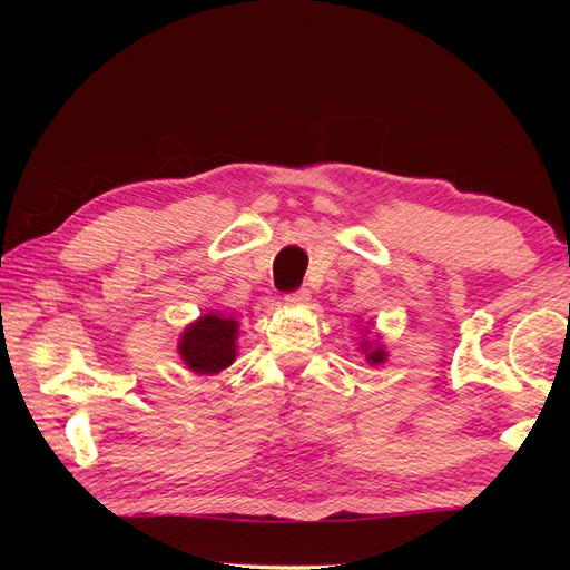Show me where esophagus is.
Returning a JSON list of instances; mask_svg holds the SVG:
<instances>
[{"label":"esophagus","mask_w":570,"mask_h":570,"mask_svg":"<svg viewBox=\"0 0 570 570\" xmlns=\"http://www.w3.org/2000/svg\"><path fill=\"white\" fill-rule=\"evenodd\" d=\"M308 298H312V296H308V292H306V288H302V292H294V294H288L286 296V304L288 306H306L308 304Z\"/></svg>","instance_id":"esophagus-1"}]
</instances>
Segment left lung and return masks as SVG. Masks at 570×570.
Wrapping results in <instances>:
<instances>
[{"label": "left lung", "instance_id": "8db88e82", "mask_svg": "<svg viewBox=\"0 0 570 570\" xmlns=\"http://www.w3.org/2000/svg\"><path fill=\"white\" fill-rule=\"evenodd\" d=\"M362 342H360V352L364 354V360H366V364H372V366H380V364H384L387 362V350H384V344L380 342V334H374V336H366L370 334V330H366V326H362Z\"/></svg>", "mask_w": 570, "mask_h": 570}]
</instances>
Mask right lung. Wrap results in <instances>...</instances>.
<instances>
[{
	"label": "right lung",
	"mask_w": 570,
	"mask_h": 570,
	"mask_svg": "<svg viewBox=\"0 0 570 570\" xmlns=\"http://www.w3.org/2000/svg\"><path fill=\"white\" fill-rule=\"evenodd\" d=\"M238 322L230 314L208 312L200 314L183 330L178 340V354L190 372L218 374L234 364L238 354Z\"/></svg>",
	"instance_id": "add662e5"
}]
</instances>
